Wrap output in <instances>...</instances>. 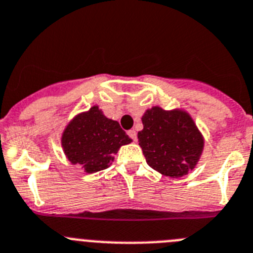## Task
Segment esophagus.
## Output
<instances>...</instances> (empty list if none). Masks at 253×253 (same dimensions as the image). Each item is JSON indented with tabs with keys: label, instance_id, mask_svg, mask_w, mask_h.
Masks as SVG:
<instances>
[{
	"label": "esophagus",
	"instance_id": "34e87169",
	"mask_svg": "<svg viewBox=\"0 0 253 253\" xmlns=\"http://www.w3.org/2000/svg\"><path fill=\"white\" fill-rule=\"evenodd\" d=\"M128 135L130 136L131 139H133L134 142H135V140H136V131L135 130H133V129H131V130H129L128 131Z\"/></svg>",
	"mask_w": 253,
	"mask_h": 253
}]
</instances>
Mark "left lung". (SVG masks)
Here are the masks:
<instances>
[{
	"label": "left lung",
	"mask_w": 253,
	"mask_h": 253,
	"mask_svg": "<svg viewBox=\"0 0 253 253\" xmlns=\"http://www.w3.org/2000/svg\"><path fill=\"white\" fill-rule=\"evenodd\" d=\"M139 145L148 166L173 178L194 168L203 149V139L193 120L183 111H166L155 106L142 118Z\"/></svg>",
	"instance_id": "1"
}]
</instances>
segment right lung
<instances>
[{
    "label": "right lung",
    "mask_w": 253,
    "mask_h": 253,
    "mask_svg": "<svg viewBox=\"0 0 253 253\" xmlns=\"http://www.w3.org/2000/svg\"><path fill=\"white\" fill-rule=\"evenodd\" d=\"M131 139L119 123L108 119L98 106L76 117L62 134V147L69 161L94 173L108 168L113 155Z\"/></svg>",
    "instance_id": "right-lung-1"
}]
</instances>
